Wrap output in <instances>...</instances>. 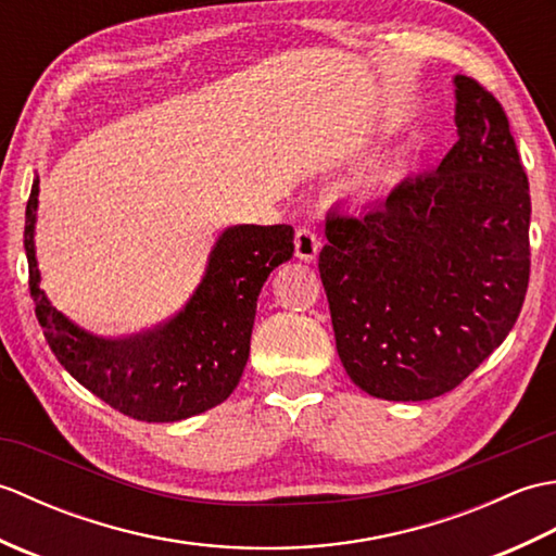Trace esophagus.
<instances>
[{"label":"esophagus","mask_w":556,"mask_h":556,"mask_svg":"<svg viewBox=\"0 0 556 556\" xmlns=\"http://www.w3.org/2000/svg\"><path fill=\"white\" fill-rule=\"evenodd\" d=\"M293 245H296V257L305 260V263H313L317 253H320V239H317L315 229H311V227L296 229V239H293Z\"/></svg>","instance_id":"esophagus-1"}]
</instances>
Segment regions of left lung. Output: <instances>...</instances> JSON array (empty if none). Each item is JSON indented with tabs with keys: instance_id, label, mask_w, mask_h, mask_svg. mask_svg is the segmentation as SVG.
Listing matches in <instances>:
<instances>
[{
	"instance_id": "1",
	"label": "left lung",
	"mask_w": 556,
	"mask_h": 556,
	"mask_svg": "<svg viewBox=\"0 0 556 556\" xmlns=\"http://www.w3.org/2000/svg\"><path fill=\"white\" fill-rule=\"evenodd\" d=\"M458 140L382 205L327 215L320 267L339 358L363 392H452L516 325L530 277V191L497 98L456 76Z\"/></svg>"
}]
</instances>
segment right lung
I'll return each instance as SVG.
<instances>
[{
	"mask_svg": "<svg viewBox=\"0 0 556 556\" xmlns=\"http://www.w3.org/2000/svg\"><path fill=\"white\" fill-rule=\"evenodd\" d=\"M38 193L35 179L23 231L28 287L47 344L71 377L124 416L148 422L184 420L222 404L239 384L251 353L260 289L269 271L293 255V227L224 229L198 289L172 320L136 337L104 339L52 308L40 289L33 239Z\"/></svg>",
	"mask_w": 556,
	"mask_h": 556,
	"instance_id": "1",
	"label": "right lung"
}]
</instances>
